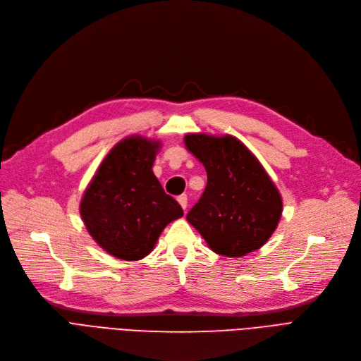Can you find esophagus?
Masks as SVG:
<instances>
[{"mask_svg":"<svg viewBox=\"0 0 361 361\" xmlns=\"http://www.w3.org/2000/svg\"><path fill=\"white\" fill-rule=\"evenodd\" d=\"M178 202H179V205H180V207H182L183 210H186V205H188V198H186V195L178 197Z\"/></svg>","mask_w":361,"mask_h":361,"instance_id":"34e87169","label":"esophagus"}]
</instances>
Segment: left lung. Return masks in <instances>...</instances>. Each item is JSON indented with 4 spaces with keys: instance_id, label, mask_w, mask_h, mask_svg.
I'll use <instances>...</instances> for the list:
<instances>
[{
    "instance_id": "obj_1",
    "label": "left lung",
    "mask_w": 361,
    "mask_h": 361,
    "mask_svg": "<svg viewBox=\"0 0 361 361\" xmlns=\"http://www.w3.org/2000/svg\"><path fill=\"white\" fill-rule=\"evenodd\" d=\"M183 142L207 171L186 220L217 254L244 257L262 248L278 228L283 201L260 160L232 135L186 133Z\"/></svg>"
}]
</instances>
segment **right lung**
<instances>
[{
	"label": "right lung",
	"mask_w": 361,
	"mask_h": 361,
	"mask_svg": "<svg viewBox=\"0 0 361 361\" xmlns=\"http://www.w3.org/2000/svg\"><path fill=\"white\" fill-rule=\"evenodd\" d=\"M161 141L130 135L118 141L83 191L79 213L94 241L118 260L147 257L170 221L183 216L152 173Z\"/></svg>",
	"instance_id": "add662e5"
}]
</instances>
